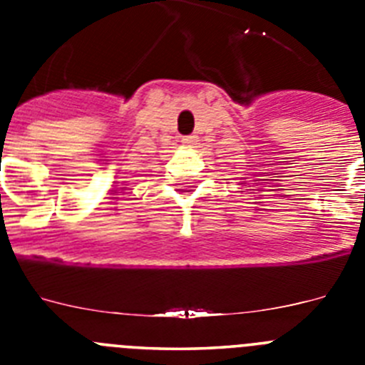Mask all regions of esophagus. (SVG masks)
<instances>
[{"label": "esophagus", "mask_w": 365, "mask_h": 365, "mask_svg": "<svg viewBox=\"0 0 365 365\" xmlns=\"http://www.w3.org/2000/svg\"><path fill=\"white\" fill-rule=\"evenodd\" d=\"M182 143H185L186 146H193V144L197 143V137H193V135H190V137L182 138Z\"/></svg>", "instance_id": "34e87169"}]
</instances>
